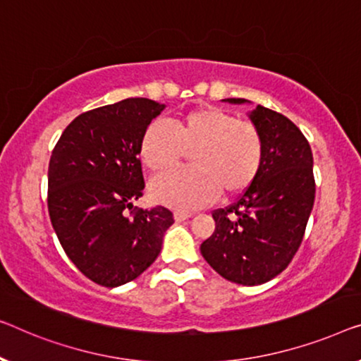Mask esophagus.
I'll use <instances>...</instances> for the list:
<instances>
[{
  "label": "esophagus",
  "mask_w": 361,
  "mask_h": 361,
  "mask_svg": "<svg viewBox=\"0 0 361 361\" xmlns=\"http://www.w3.org/2000/svg\"><path fill=\"white\" fill-rule=\"evenodd\" d=\"M173 217H175L176 222H183V220L190 219L191 214L190 212H185V211H175L173 212Z\"/></svg>",
  "instance_id": "34e87169"
}]
</instances>
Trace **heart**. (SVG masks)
Returning a JSON list of instances; mask_svg holds the SVG:
<instances>
[{
  "instance_id": "b5f03b06",
  "label": "heart",
  "mask_w": 361,
  "mask_h": 361,
  "mask_svg": "<svg viewBox=\"0 0 361 361\" xmlns=\"http://www.w3.org/2000/svg\"><path fill=\"white\" fill-rule=\"evenodd\" d=\"M190 152L192 169L152 185L159 202L196 209L211 204L220 192L235 196L248 190L264 160V139L255 123L217 106H201L183 113L171 128L164 121L150 123L139 142L142 164L157 176L176 169Z\"/></svg>"
}]
</instances>
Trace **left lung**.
I'll use <instances>...</instances> for the list:
<instances>
[{
  "label": "left lung",
  "mask_w": 361,
  "mask_h": 361,
  "mask_svg": "<svg viewBox=\"0 0 361 361\" xmlns=\"http://www.w3.org/2000/svg\"><path fill=\"white\" fill-rule=\"evenodd\" d=\"M250 118L264 139L259 175L233 204L212 212L215 230L202 241L201 255L227 281L259 285L279 276L297 255L316 183L310 142L295 123L262 105Z\"/></svg>",
  "instance_id": "1"
}]
</instances>
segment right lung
Wrapping results in <instances>:
<instances>
[{"mask_svg": "<svg viewBox=\"0 0 361 361\" xmlns=\"http://www.w3.org/2000/svg\"><path fill=\"white\" fill-rule=\"evenodd\" d=\"M164 106L136 97L80 113L51 152V225L74 266L102 287L141 276L175 222L164 206L133 207L146 188L139 142Z\"/></svg>", "mask_w": 361, "mask_h": 361, "instance_id": "1", "label": "right lung"}]
</instances>
